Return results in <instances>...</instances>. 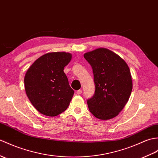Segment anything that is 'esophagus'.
I'll return each mask as SVG.
<instances>
[{"mask_svg": "<svg viewBox=\"0 0 158 158\" xmlns=\"http://www.w3.org/2000/svg\"><path fill=\"white\" fill-rule=\"evenodd\" d=\"M81 93H82V90L81 89H79V90L77 91V94H79V95H80Z\"/></svg>", "mask_w": 158, "mask_h": 158, "instance_id": "34e87169", "label": "esophagus"}]
</instances>
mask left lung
<instances>
[{
	"label": "left lung",
	"instance_id": "8db88e82",
	"mask_svg": "<svg viewBox=\"0 0 158 158\" xmlns=\"http://www.w3.org/2000/svg\"><path fill=\"white\" fill-rule=\"evenodd\" d=\"M93 69L96 91L87 100L90 112L100 120L118 114L130 98L133 82L129 66L112 51L100 48L84 54Z\"/></svg>",
	"mask_w": 158,
	"mask_h": 158
}]
</instances>
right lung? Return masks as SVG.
I'll return each mask as SVG.
<instances>
[{
  "mask_svg": "<svg viewBox=\"0 0 158 158\" xmlns=\"http://www.w3.org/2000/svg\"><path fill=\"white\" fill-rule=\"evenodd\" d=\"M72 54L49 52L38 58L25 73V89L32 105L42 114L56 116L70 104L74 94L64 68Z\"/></svg>",
  "mask_w": 158,
  "mask_h": 158,
  "instance_id": "add662e5",
  "label": "right lung"
}]
</instances>
